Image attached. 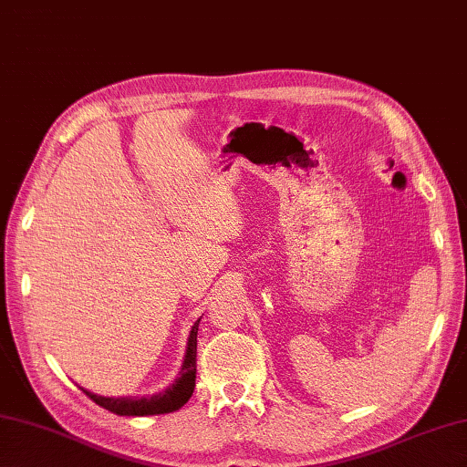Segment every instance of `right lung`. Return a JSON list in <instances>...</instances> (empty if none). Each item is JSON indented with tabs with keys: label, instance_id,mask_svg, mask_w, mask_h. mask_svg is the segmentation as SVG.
<instances>
[{
	"label": "right lung",
	"instance_id": "right-lung-1",
	"mask_svg": "<svg viewBox=\"0 0 467 467\" xmlns=\"http://www.w3.org/2000/svg\"><path fill=\"white\" fill-rule=\"evenodd\" d=\"M198 323H201V319L192 325L191 337H188V347H186L181 375H178L176 381L171 387H166L164 391L150 395V398H102V395L88 391L84 387H80V389L92 401L100 405V408L112 411L116 415H158V413H172L176 410H181L182 405L192 398V391H194Z\"/></svg>",
	"mask_w": 467,
	"mask_h": 467
}]
</instances>
